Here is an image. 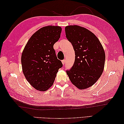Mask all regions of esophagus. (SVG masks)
I'll return each mask as SVG.
<instances>
[{
	"label": "esophagus",
	"mask_w": 124,
	"mask_h": 124,
	"mask_svg": "<svg viewBox=\"0 0 124 124\" xmlns=\"http://www.w3.org/2000/svg\"><path fill=\"white\" fill-rule=\"evenodd\" d=\"M62 63L63 65H64L65 64V59H63V60H62Z\"/></svg>",
	"instance_id": "34e87169"
}]
</instances>
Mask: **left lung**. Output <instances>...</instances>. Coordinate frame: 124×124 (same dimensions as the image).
I'll list each match as a JSON object with an SVG mask.
<instances>
[{
    "label": "left lung",
    "mask_w": 124,
    "mask_h": 124,
    "mask_svg": "<svg viewBox=\"0 0 124 124\" xmlns=\"http://www.w3.org/2000/svg\"><path fill=\"white\" fill-rule=\"evenodd\" d=\"M67 39L75 52L74 64L66 71L70 80L80 89L91 87L102 74L105 53L99 39L85 28L78 25L65 27Z\"/></svg>",
    "instance_id": "obj_1"
}]
</instances>
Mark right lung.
I'll return each instance as SVG.
<instances>
[{
    "label": "right lung",
    "mask_w": 124,
    "mask_h": 124,
    "mask_svg": "<svg viewBox=\"0 0 124 124\" xmlns=\"http://www.w3.org/2000/svg\"><path fill=\"white\" fill-rule=\"evenodd\" d=\"M62 28L47 26L32 35L21 57L22 69L26 80L39 91H46L53 84L62 63L53 48L61 37Z\"/></svg>",
    "instance_id": "right-lung-1"
}]
</instances>
